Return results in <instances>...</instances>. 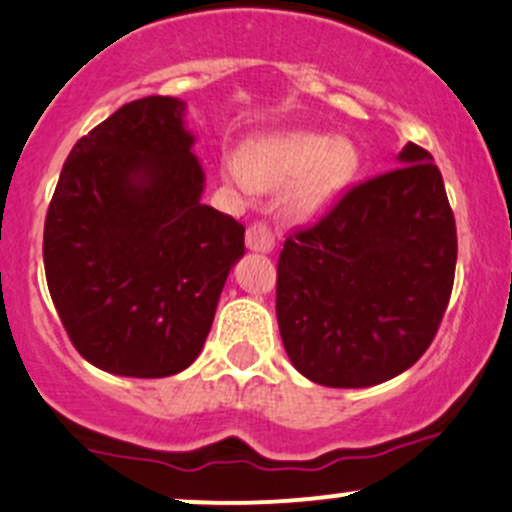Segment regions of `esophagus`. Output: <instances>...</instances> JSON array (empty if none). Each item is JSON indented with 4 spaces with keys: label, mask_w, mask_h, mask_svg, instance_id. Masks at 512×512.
Here are the masks:
<instances>
[{
    "label": "esophagus",
    "mask_w": 512,
    "mask_h": 512,
    "mask_svg": "<svg viewBox=\"0 0 512 512\" xmlns=\"http://www.w3.org/2000/svg\"><path fill=\"white\" fill-rule=\"evenodd\" d=\"M245 243L250 250H255V252H269L274 247L272 228H269L265 221L250 223V228H247V233H245Z\"/></svg>",
    "instance_id": "obj_1"
}]
</instances>
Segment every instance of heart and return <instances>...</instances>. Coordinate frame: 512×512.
Here are the masks:
<instances>
[{
	"label": "heart",
	"instance_id": "1",
	"mask_svg": "<svg viewBox=\"0 0 512 512\" xmlns=\"http://www.w3.org/2000/svg\"><path fill=\"white\" fill-rule=\"evenodd\" d=\"M359 150L347 138L294 131L262 138L245 155L228 153L223 172L235 187L286 189V209L296 218H313L335 204L359 172Z\"/></svg>",
	"mask_w": 512,
	"mask_h": 512
}]
</instances>
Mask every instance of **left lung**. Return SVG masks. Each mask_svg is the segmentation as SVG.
Segmentation results:
<instances>
[{
  "instance_id": "obj_1",
  "label": "left lung",
  "mask_w": 512,
  "mask_h": 512,
  "mask_svg": "<svg viewBox=\"0 0 512 512\" xmlns=\"http://www.w3.org/2000/svg\"><path fill=\"white\" fill-rule=\"evenodd\" d=\"M457 226L432 155L408 143L398 167L347 192L286 238L277 265L284 350L306 379L364 389L413 367L445 316Z\"/></svg>"
}]
</instances>
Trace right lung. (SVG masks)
Segmentation results:
<instances>
[{"label": "right lung", "instance_id": "right-lung-1", "mask_svg": "<svg viewBox=\"0 0 512 512\" xmlns=\"http://www.w3.org/2000/svg\"><path fill=\"white\" fill-rule=\"evenodd\" d=\"M187 104H123L67 155L43 230L50 299L77 352L160 379L199 357L245 228L201 204Z\"/></svg>", "mask_w": 512, "mask_h": 512}]
</instances>
